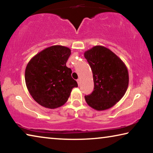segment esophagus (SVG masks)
<instances>
[{"mask_svg":"<svg viewBox=\"0 0 153 153\" xmlns=\"http://www.w3.org/2000/svg\"><path fill=\"white\" fill-rule=\"evenodd\" d=\"M77 84H78V85H79V84H80V79H77Z\"/></svg>","mask_w":153,"mask_h":153,"instance_id":"esophagus-1","label":"esophagus"}]
</instances>
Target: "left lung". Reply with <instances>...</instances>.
I'll use <instances>...</instances> for the list:
<instances>
[{
    "mask_svg": "<svg viewBox=\"0 0 153 153\" xmlns=\"http://www.w3.org/2000/svg\"><path fill=\"white\" fill-rule=\"evenodd\" d=\"M84 57L93 71L94 91L84 97L87 104L97 111L110 109L127 91L129 72L124 62L112 51L95 45L85 51Z\"/></svg>",
    "mask_w": 153,
    "mask_h": 153,
    "instance_id": "1",
    "label": "left lung"
}]
</instances>
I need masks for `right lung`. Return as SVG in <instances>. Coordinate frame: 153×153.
<instances>
[{
  "label": "right lung",
  "mask_w": 153,
  "mask_h": 153,
  "mask_svg": "<svg viewBox=\"0 0 153 153\" xmlns=\"http://www.w3.org/2000/svg\"><path fill=\"white\" fill-rule=\"evenodd\" d=\"M71 50L52 45L30 60L25 69V82L34 100L43 107L55 109L67 102L72 89L77 87L72 71L66 66Z\"/></svg>",
  "instance_id": "right-lung-1"
}]
</instances>
